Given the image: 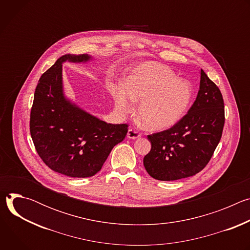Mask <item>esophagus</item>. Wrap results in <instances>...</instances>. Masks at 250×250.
Here are the masks:
<instances>
[{"mask_svg":"<svg viewBox=\"0 0 250 250\" xmlns=\"http://www.w3.org/2000/svg\"><path fill=\"white\" fill-rule=\"evenodd\" d=\"M141 134L138 130L134 129V128H129L128 131H127V138H130V139H135V138H138L140 137Z\"/></svg>","mask_w":250,"mask_h":250,"instance_id":"esophagus-1","label":"esophagus"}]
</instances>
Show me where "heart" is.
<instances>
[{
	"label": "heart",
	"instance_id": "obj_1",
	"mask_svg": "<svg viewBox=\"0 0 250 250\" xmlns=\"http://www.w3.org/2000/svg\"><path fill=\"white\" fill-rule=\"evenodd\" d=\"M108 89L120 112L129 111L132 101H140L137 114L152 130L169 128L179 122L193 98L188 82L179 80L168 67L151 63L133 70L124 85L111 83Z\"/></svg>",
	"mask_w": 250,
	"mask_h": 250
}]
</instances>
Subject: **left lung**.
I'll return each mask as SVG.
<instances>
[{"instance_id":"8db88e82","label":"left lung","mask_w":250,"mask_h":250,"mask_svg":"<svg viewBox=\"0 0 250 250\" xmlns=\"http://www.w3.org/2000/svg\"><path fill=\"white\" fill-rule=\"evenodd\" d=\"M225 104L219 87L201 69L200 90L188 113L168 129L147 135L151 149L144 158L156 180L194 176L210 160L222 137Z\"/></svg>"}]
</instances>
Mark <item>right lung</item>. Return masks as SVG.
<instances>
[{
    "label": "right lung",
    "instance_id": "add662e5",
    "mask_svg": "<svg viewBox=\"0 0 250 250\" xmlns=\"http://www.w3.org/2000/svg\"><path fill=\"white\" fill-rule=\"evenodd\" d=\"M87 54H65L44 72L35 88L29 129L35 149L53 171L73 178L98 173L128 125L106 124L66 100L62 63L86 62Z\"/></svg>",
    "mask_w": 250,
    "mask_h": 250
}]
</instances>
